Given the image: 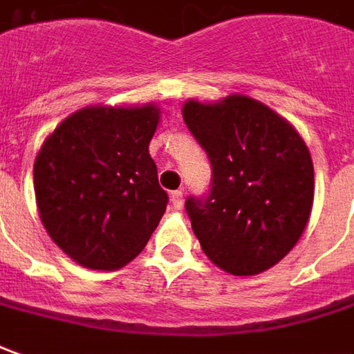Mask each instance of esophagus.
<instances>
[{
    "instance_id": "34e87169",
    "label": "esophagus",
    "mask_w": 354,
    "mask_h": 354,
    "mask_svg": "<svg viewBox=\"0 0 354 354\" xmlns=\"http://www.w3.org/2000/svg\"><path fill=\"white\" fill-rule=\"evenodd\" d=\"M170 205L174 209H182V205H184V196H182V192L180 189H176V192H172L170 194Z\"/></svg>"
}]
</instances>
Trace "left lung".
<instances>
[{
	"instance_id": "obj_1",
	"label": "left lung",
	"mask_w": 354,
	"mask_h": 354,
	"mask_svg": "<svg viewBox=\"0 0 354 354\" xmlns=\"http://www.w3.org/2000/svg\"><path fill=\"white\" fill-rule=\"evenodd\" d=\"M187 129L207 151L213 187L186 211L201 250L218 269L248 277L295 248L314 205V165L304 139L275 110L246 95L189 98Z\"/></svg>"
}]
</instances>
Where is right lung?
<instances>
[{"label": "right lung", "instance_id": "1", "mask_svg": "<svg viewBox=\"0 0 354 354\" xmlns=\"http://www.w3.org/2000/svg\"><path fill=\"white\" fill-rule=\"evenodd\" d=\"M160 108L85 106L46 137L35 196L46 232L75 263L124 268L145 248L168 203L149 143Z\"/></svg>", "mask_w": 354, "mask_h": 354}]
</instances>
